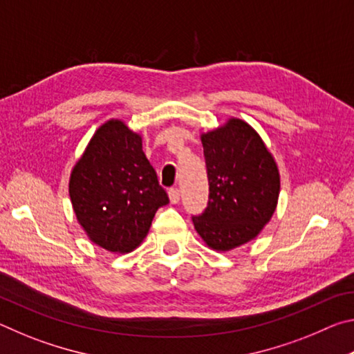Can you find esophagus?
I'll return each instance as SVG.
<instances>
[{
	"mask_svg": "<svg viewBox=\"0 0 354 354\" xmlns=\"http://www.w3.org/2000/svg\"><path fill=\"white\" fill-rule=\"evenodd\" d=\"M169 198H170L171 205H176V203H179V190L176 187H171L169 190Z\"/></svg>",
	"mask_w": 354,
	"mask_h": 354,
	"instance_id": "obj_1",
	"label": "esophagus"
}]
</instances>
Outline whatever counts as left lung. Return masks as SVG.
Returning <instances> with one entry per match:
<instances>
[{"instance_id": "left-lung-1", "label": "left lung", "mask_w": 354, "mask_h": 354, "mask_svg": "<svg viewBox=\"0 0 354 354\" xmlns=\"http://www.w3.org/2000/svg\"><path fill=\"white\" fill-rule=\"evenodd\" d=\"M209 203L195 230L209 248L231 251L253 241L277 211L278 164L261 136L241 118L201 134Z\"/></svg>"}]
</instances>
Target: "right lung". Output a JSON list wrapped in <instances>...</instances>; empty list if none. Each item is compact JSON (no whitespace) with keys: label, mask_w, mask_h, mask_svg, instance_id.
<instances>
[{"label":"right lung","mask_w":354,"mask_h":354,"mask_svg":"<svg viewBox=\"0 0 354 354\" xmlns=\"http://www.w3.org/2000/svg\"><path fill=\"white\" fill-rule=\"evenodd\" d=\"M77 223L111 253H129L147 237L156 211L169 205L142 149V136L111 118L95 131L70 173Z\"/></svg>","instance_id":"add662e5"}]
</instances>
